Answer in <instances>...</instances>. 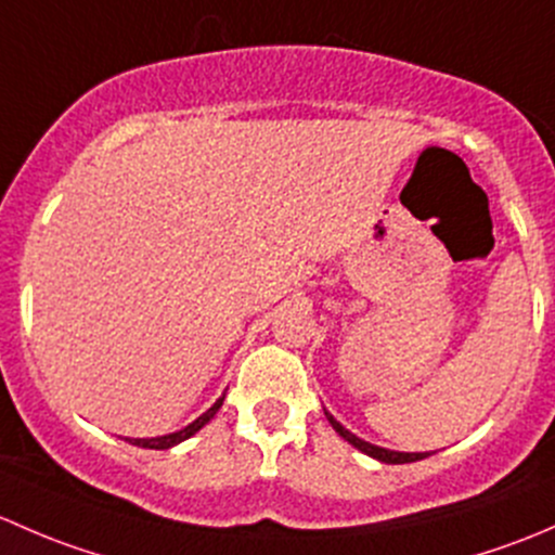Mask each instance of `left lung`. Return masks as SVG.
<instances>
[{
    "instance_id": "1",
    "label": "left lung",
    "mask_w": 555,
    "mask_h": 555,
    "mask_svg": "<svg viewBox=\"0 0 555 555\" xmlns=\"http://www.w3.org/2000/svg\"><path fill=\"white\" fill-rule=\"evenodd\" d=\"M325 416H328L331 427H334V430L339 433V436L345 438L347 443H352V447H356L358 451H363V454L374 456V460L387 462V465H403V462H416V460H425V456H430V454H427V451H425V454H422V451H414V454H411V451H390V449L374 447V443H369V441H363V438L352 436V433L347 430V427H341L339 422H336L334 416L328 414V411H325Z\"/></svg>"
}]
</instances>
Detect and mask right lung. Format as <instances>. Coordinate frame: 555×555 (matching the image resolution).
Wrapping results in <instances>:
<instances>
[{"label":"right lung","mask_w":555,"mask_h":555,"mask_svg":"<svg viewBox=\"0 0 555 555\" xmlns=\"http://www.w3.org/2000/svg\"><path fill=\"white\" fill-rule=\"evenodd\" d=\"M221 403H224V396H221L219 401L210 405V409L205 411V414H199L197 420L192 422V425H186L184 430L168 433V436H159V438H128V441L133 443V447H141V449H170V447H176V443H181V441H186V438H192L194 433L199 430V427L208 425V422L216 416V411L221 409Z\"/></svg>","instance_id":"add662e5"}]
</instances>
